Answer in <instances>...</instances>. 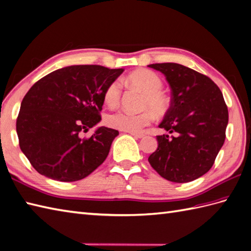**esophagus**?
<instances>
[{
	"label": "esophagus",
	"instance_id": "1",
	"mask_svg": "<svg viewBox=\"0 0 251 251\" xmlns=\"http://www.w3.org/2000/svg\"><path fill=\"white\" fill-rule=\"evenodd\" d=\"M131 135H132V136H134L135 138H143V137L145 136V134H143V133H135V132H132V133H131Z\"/></svg>",
	"mask_w": 251,
	"mask_h": 251
}]
</instances>
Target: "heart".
I'll use <instances>...</instances> for the list:
<instances>
[{
	"instance_id": "1",
	"label": "heart",
	"mask_w": 251,
	"mask_h": 251,
	"mask_svg": "<svg viewBox=\"0 0 251 251\" xmlns=\"http://www.w3.org/2000/svg\"><path fill=\"white\" fill-rule=\"evenodd\" d=\"M125 82L130 86L136 87L144 93L140 108L145 111L132 114L124 111L115 112L106 116L105 124L116 130L125 132H138L153 121V114L163 116L169 107V100L163 91V81L160 75L148 69H139L125 77ZM121 98V84L113 81L107 85L104 91V101L108 106L115 107L119 104ZM151 112H150V111Z\"/></svg>"
}]
</instances>
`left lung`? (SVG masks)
I'll return each mask as SVG.
<instances>
[{"label":"left lung","instance_id":"1","mask_svg":"<svg viewBox=\"0 0 251 251\" xmlns=\"http://www.w3.org/2000/svg\"><path fill=\"white\" fill-rule=\"evenodd\" d=\"M172 89V103L160 127L157 149L148 161L164 179L186 183L212 168L226 138L228 107L221 89L210 77L176 63L152 64Z\"/></svg>","mask_w":251,"mask_h":251}]
</instances>
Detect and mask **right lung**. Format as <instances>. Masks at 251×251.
Instances as JSON below:
<instances>
[{
	"label": "right lung",
	"mask_w": 251,
	"mask_h": 251,
	"mask_svg": "<svg viewBox=\"0 0 251 251\" xmlns=\"http://www.w3.org/2000/svg\"><path fill=\"white\" fill-rule=\"evenodd\" d=\"M124 69L76 65L55 70L36 82L21 102L17 134L21 151L48 178L73 182L84 179L105 161L117 130L98 127L107 85Z\"/></svg>",
	"instance_id": "1"
}]
</instances>
